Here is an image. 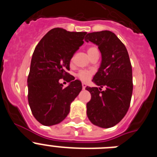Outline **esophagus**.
<instances>
[{"instance_id": "1", "label": "esophagus", "mask_w": 157, "mask_h": 157, "mask_svg": "<svg viewBox=\"0 0 157 157\" xmlns=\"http://www.w3.org/2000/svg\"><path fill=\"white\" fill-rule=\"evenodd\" d=\"M82 89L84 90V89L86 88V84L85 82H82Z\"/></svg>"}]
</instances>
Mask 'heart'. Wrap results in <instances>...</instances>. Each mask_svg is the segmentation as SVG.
I'll return each instance as SVG.
<instances>
[{
    "label": "heart",
    "instance_id": "b5f03b06",
    "mask_svg": "<svg viewBox=\"0 0 157 157\" xmlns=\"http://www.w3.org/2000/svg\"><path fill=\"white\" fill-rule=\"evenodd\" d=\"M94 50H98L97 48L95 47H91L88 49V52H92V51ZM93 74V71L90 70H82V71H80L78 72V77L80 79L82 80V81H86L88 80L91 77Z\"/></svg>",
    "mask_w": 157,
    "mask_h": 157
}]
</instances>
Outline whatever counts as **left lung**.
Returning <instances> with one entry per match:
<instances>
[{
	"instance_id": "1",
	"label": "left lung",
	"mask_w": 157,
	"mask_h": 157,
	"mask_svg": "<svg viewBox=\"0 0 157 157\" xmlns=\"http://www.w3.org/2000/svg\"><path fill=\"white\" fill-rule=\"evenodd\" d=\"M86 42L98 46L101 63L92 81L98 87H88L91 100L86 114L93 124L110 128L120 123L129 109L133 92L132 67L123 43L109 30L86 34ZM105 87V91L101 88Z\"/></svg>"
}]
</instances>
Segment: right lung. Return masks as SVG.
<instances>
[{"mask_svg": "<svg viewBox=\"0 0 157 157\" xmlns=\"http://www.w3.org/2000/svg\"><path fill=\"white\" fill-rule=\"evenodd\" d=\"M86 34V32L53 28L34 49L27 78L28 102L33 116L42 125H56L63 121L82 89L81 82L75 80L67 71ZM64 77L70 82L67 87L59 82Z\"/></svg>", "mask_w": 157, "mask_h": 157, "instance_id": "add662e5", "label": "right lung"}]
</instances>
